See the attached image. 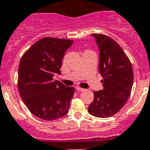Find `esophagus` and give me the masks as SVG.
I'll return each instance as SVG.
<instances>
[{"instance_id": "esophagus-1", "label": "esophagus", "mask_w": 150, "mask_h": 150, "mask_svg": "<svg viewBox=\"0 0 150 150\" xmlns=\"http://www.w3.org/2000/svg\"><path fill=\"white\" fill-rule=\"evenodd\" d=\"M75 88H76V90H78V91H80V92H83V91H85V89H84V88L79 87V86L75 87Z\"/></svg>"}]
</instances>
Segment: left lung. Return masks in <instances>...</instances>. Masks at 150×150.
<instances>
[{
	"mask_svg": "<svg viewBox=\"0 0 150 150\" xmlns=\"http://www.w3.org/2000/svg\"><path fill=\"white\" fill-rule=\"evenodd\" d=\"M99 50L98 71L103 89L94 92V100L88 108L92 115L108 118L126 103L132 91L133 71L129 59L119 44L102 34H93Z\"/></svg>",
	"mask_w": 150,
	"mask_h": 150,
	"instance_id": "8db88e82",
	"label": "left lung"
}]
</instances>
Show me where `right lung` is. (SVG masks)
Listing matches in <instances>:
<instances>
[{
    "label": "right lung",
    "mask_w": 150,
    "mask_h": 150,
    "mask_svg": "<svg viewBox=\"0 0 150 150\" xmlns=\"http://www.w3.org/2000/svg\"><path fill=\"white\" fill-rule=\"evenodd\" d=\"M72 40L44 38L22 56L18 67V90L33 115L45 120L59 119L69 112L74 87L54 80L60 75L64 54Z\"/></svg>",
    "instance_id": "right-lung-1"
}]
</instances>
